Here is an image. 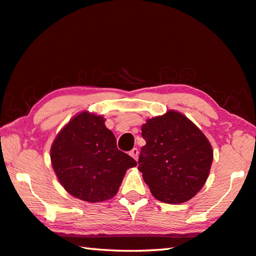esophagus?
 Masks as SVG:
<instances>
[{"label": "esophagus", "instance_id": "esophagus-1", "mask_svg": "<svg viewBox=\"0 0 256 256\" xmlns=\"http://www.w3.org/2000/svg\"><path fill=\"white\" fill-rule=\"evenodd\" d=\"M130 155H131L136 160H138V157H139V149L133 148L131 152H130Z\"/></svg>", "mask_w": 256, "mask_h": 256}]
</instances>
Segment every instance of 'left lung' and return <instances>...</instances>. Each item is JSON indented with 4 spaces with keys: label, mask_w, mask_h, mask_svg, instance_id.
<instances>
[{
    "label": "left lung",
    "mask_w": 256,
    "mask_h": 256,
    "mask_svg": "<svg viewBox=\"0 0 256 256\" xmlns=\"http://www.w3.org/2000/svg\"><path fill=\"white\" fill-rule=\"evenodd\" d=\"M146 144L139 171L156 200L180 204L192 198L208 180L213 150L202 132L182 114L170 110L141 128Z\"/></svg>",
    "instance_id": "8db88e82"
}]
</instances>
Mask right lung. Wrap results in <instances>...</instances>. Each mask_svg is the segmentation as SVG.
Returning <instances> with one entry per match:
<instances>
[{
	"mask_svg": "<svg viewBox=\"0 0 256 256\" xmlns=\"http://www.w3.org/2000/svg\"><path fill=\"white\" fill-rule=\"evenodd\" d=\"M52 168L64 189L78 200L98 202L118 192L131 156L117 148L102 116L83 112L70 120L51 147Z\"/></svg>",
	"mask_w": 256,
	"mask_h": 256,
	"instance_id": "right-lung-1",
	"label": "right lung"
}]
</instances>
